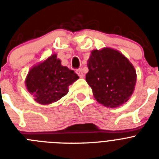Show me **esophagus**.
Segmentation results:
<instances>
[{
  "label": "esophagus",
  "mask_w": 159,
  "mask_h": 159,
  "mask_svg": "<svg viewBox=\"0 0 159 159\" xmlns=\"http://www.w3.org/2000/svg\"><path fill=\"white\" fill-rule=\"evenodd\" d=\"M76 73L78 74V75L80 77V78H83V77H84V73H83V71H82V69H81V68L76 70Z\"/></svg>",
  "instance_id": "esophagus-1"
}]
</instances>
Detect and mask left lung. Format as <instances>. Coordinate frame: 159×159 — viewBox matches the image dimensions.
Wrapping results in <instances>:
<instances>
[{"mask_svg": "<svg viewBox=\"0 0 159 159\" xmlns=\"http://www.w3.org/2000/svg\"><path fill=\"white\" fill-rule=\"evenodd\" d=\"M87 65L86 81L95 99L107 107L127 102L134 91L136 71L120 52L111 48L92 50Z\"/></svg>", "mask_w": 159, "mask_h": 159, "instance_id": "left-lung-1", "label": "left lung"}]
</instances>
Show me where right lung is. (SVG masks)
Instances as JSON below:
<instances>
[{"instance_id":"right-lung-1","label":"right lung","mask_w":159,"mask_h":159,"mask_svg":"<svg viewBox=\"0 0 159 159\" xmlns=\"http://www.w3.org/2000/svg\"><path fill=\"white\" fill-rule=\"evenodd\" d=\"M78 79L75 71L63 66L57 55L52 54L29 70L25 86L36 102L48 105L67 95L68 87Z\"/></svg>"}]
</instances>
